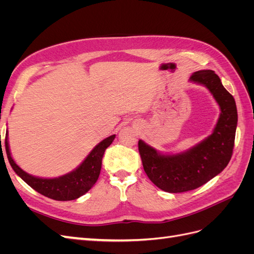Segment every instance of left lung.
I'll use <instances>...</instances> for the list:
<instances>
[{
  "instance_id": "obj_1",
  "label": "left lung",
  "mask_w": 254,
  "mask_h": 254,
  "mask_svg": "<svg viewBox=\"0 0 254 254\" xmlns=\"http://www.w3.org/2000/svg\"><path fill=\"white\" fill-rule=\"evenodd\" d=\"M190 80L204 84L220 107L213 133L190 150L173 156L161 155L142 140L137 144L146 175L168 193H182L203 186L225 170L233 153L237 125L234 97L212 70L197 71Z\"/></svg>"
}]
</instances>
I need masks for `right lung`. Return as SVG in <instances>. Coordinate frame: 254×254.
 <instances>
[{"label":"right lung","instance_id":"add662e5","mask_svg":"<svg viewBox=\"0 0 254 254\" xmlns=\"http://www.w3.org/2000/svg\"><path fill=\"white\" fill-rule=\"evenodd\" d=\"M114 137V134L110 135L96 145L93 150L90 152V155L86 158V160L75 171L54 179L38 178V177L28 175L24 171H22L14 163V161L10 156L8 141H7V133L5 137V148L7 158H8L12 170L30 188H33L38 193H40L45 197L54 199V200L67 201L79 198L94 186L99 177V173H101L105 150L111 145Z\"/></svg>","mask_w":254,"mask_h":254}]
</instances>
